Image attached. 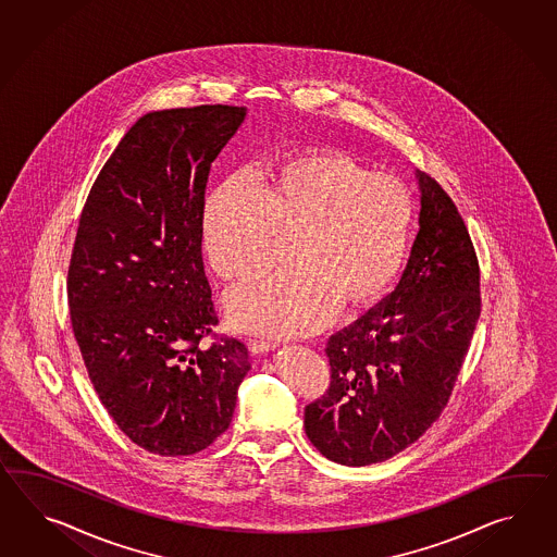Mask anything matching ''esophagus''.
Here are the masks:
<instances>
[{
    "label": "esophagus",
    "mask_w": 557,
    "mask_h": 557,
    "mask_svg": "<svg viewBox=\"0 0 557 557\" xmlns=\"http://www.w3.org/2000/svg\"><path fill=\"white\" fill-rule=\"evenodd\" d=\"M247 348L251 354H268L275 350V344L268 339H247Z\"/></svg>",
    "instance_id": "1"
}]
</instances>
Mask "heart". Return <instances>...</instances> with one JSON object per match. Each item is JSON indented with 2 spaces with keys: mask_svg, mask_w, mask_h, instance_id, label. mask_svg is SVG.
I'll list each match as a JSON object with an SVG mask.
<instances>
[{
  "mask_svg": "<svg viewBox=\"0 0 557 557\" xmlns=\"http://www.w3.org/2000/svg\"><path fill=\"white\" fill-rule=\"evenodd\" d=\"M412 201L391 175L352 157L312 149L272 169L256 189L245 177L219 185L203 209L207 259L225 282L272 265L277 235H296L292 263L227 296L237 330L270 336L312 334L342 304L364 308L393 285L407 258Z\"/></svg>",
  "mask_w": 557,
  "mask_h": 557,
  "instance_id": "1",
  "label": "heart"
}]
</instances>
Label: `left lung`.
Masks as SVG:
<instances>
[{
	"label": "left lung",
	"mask_w": 557,
	"mask_h": 557,
	"mask_svg": "<svg viewBox=\"0 0 557 557\" xmlns=\"http://www.w3.org/2000/svg\"><path fill=\"white\" fill-rule=\"evenodd\" d=\"M419 233L388 298L327 339L332 382L306 407V434L330 461H386L433 424L481 313L469 231L438 183L417 173Z\"/></svg>",
	"instance_id": "obj_1"
}]
</instances>
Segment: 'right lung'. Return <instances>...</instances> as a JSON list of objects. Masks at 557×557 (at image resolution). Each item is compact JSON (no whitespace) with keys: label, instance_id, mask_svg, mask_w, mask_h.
<instances>
[{"label":"right lung","instance_id":"right-lung-1","mask_svg":"<svg viewBox=\"0 0 557 557\" xmlns=\"http://www.w3.org/2000/svg\"><path fill=\"white\" fill-rule=\"evenodd\" d=\"M245 107L154 110L123 136L82 211L70 318L88 376L138 447L181 457L230 429L249 372L244 342L203 346L218 326L201 253L211 163Z\"/></svg>","mask_w":557,"mask_h":557}]
</instances>
